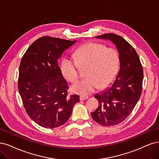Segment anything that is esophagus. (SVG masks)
I'll return each mask as SVG.
<instances>
[{
	"mask_svg": "<svg viewBox=\"0 0 159 159\" xmlns=\"http://www.w3.org/2000/svg\"><path fill=\"white\" fill-rule=\"evenodd\" d=\"M89 97L88 96H80V100L82 101V100H84L86 99H88Z\"/></svg>",
	"mask_w": 159,
	"mask_h": 159,
	"instance_id": "1",
	"label": "esophagus"
}]
</instances>
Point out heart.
Masks as SVG:
<instances>
[{
  "mask_svg": "<svg viewBox=\"0 0 159 159\" xmlns=\"http://www.w3.org/2000/svg\"><path fill=\"white\" fill-rule=\"evenodd\" d=\"M75 59L65 58L61 64L64 78L75 83L79 76V70L86 69L83 80L70 87L73 93L87 95L98 88L104 90L114 83L120 67V57L117 51L107 48L104 44L90 42L76 50Z\"/></svg>",
  "mask_w": 159,
  "mask_h": 159,
  "instance_id": "1",
  "label": "heart"
}]
</instances>
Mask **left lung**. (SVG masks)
Returning <instances> with one entry per match:
<instances>
[{
    "mask_svg": "<svg viewBox=\"0 0 159 159\" xmlns=\"http://www.w3.org/2000/svg\"><path fill=\"white\" fill-rule=\"evenodd\" d=\"M96 38L109 39L119 52L120 69L114 82L108 89L94 97L99 106L91 116L104 126H112L124 121L134 109L142 92L143 66L134 48L122 37L105 34Z\"/></svg>",
    "mask_w": 159,
    "mask_h": 159,
    "instance_id": "8db88e82",
    "label": "left lung"
}]
</instances>
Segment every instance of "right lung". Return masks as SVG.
I'll return each instance as SVG.
<instances>
[{"label": "right lung", "instance_id": "add662e5", "mask_svg": "<svg viewBox=\"0 0 159 159\" xmlns=\"http://www.w3.org/2000/svg\"><path fill=\"white\" fill-rule=\"evenodd\" d=\"M76 42L44 36L35 40L24 53L19 67L18 87L24 107L36 124L57 127L70 117L78 95L67 96L69 86L58 59Z\"/></svg>", "mask_w": 159, "mask_h": 159}]
</instances>
